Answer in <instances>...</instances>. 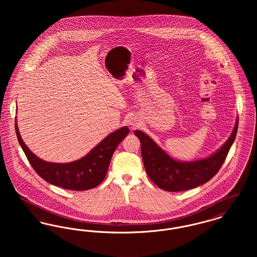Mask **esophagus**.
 <instances>
[{
  "instance_id": "1",
  "label": "esophagus",
  "mask_w": 257,
  "mask_h": 257,
  "mask_svg": "<svg viewBox=\"0 0 257 257\" xmlns=\"http://www.w3.org/2000/svg\"><path fill=\"white\" fill-rule=\"evenodd\" d=\"M131 124H133V123H131Z\"/></svg>"
}]
</instances>
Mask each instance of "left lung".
<instances>
[{
	"label": "left lung",
	"instance_id": "8db88e82",
	"mask_svg": "<svg viewBox=\"0 0 257 257\" xmlns=\"http://www.w3.org/2000/svg\"><path fill=\"white\" fill-rule=\"evenodd\" d=\"M238 122L239 118L236 120L232 134L218 152L205 159L186 163L172 159L147 134L135 131L141 141L144 165L150 180L168 192H181L206 183L217 174L224 163L236 138Z\"/></svg>",
	"mask_w": 257,
	"mask_h": 257
}]
</instances>
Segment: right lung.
I'll return each instance as SVG.
<instances>
[{"label": "right lung", "instance_id": "obj_1", "mask_svg": "<svg viewBox=\"0 0 257 257\" xmlns=\"http://www.w3.org/2000/svg\"><path fill=\"white\" fill-rule=\"evenodd\" d=\"M18 142L33 169L46 182L73 191L89 190L101 183L109 169L115 148L129 133L122 127L105 138L86 156L72 163L56 164L39 159L25 145L15 122Z\"/></svg>", "mask_w": 257, "mask_h": 257}]
</instances>
